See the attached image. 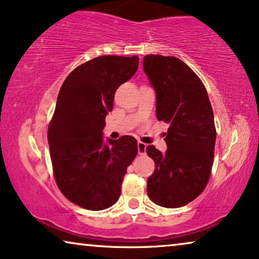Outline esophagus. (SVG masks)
Returning a JSON list of instances; mask_svg holds the SVG:
<instances>
[{
    "instance_id": "esophagus-1",
    "label": "esophagus",
    "mask_w": 259,
    "mask_h": 259,
    "mask_svg": "<svg viewBox=\"0 0 259 259\" xmlns=\"http://www.w3.org/2000/svg\"><path fill=\"white\" fill-rule=\"evenodd\" d=\"M146 147H147L146 144L139 141V143H138V153H139L140 155H144L145 153H146Z\"/></svg>"
}]
</instances>
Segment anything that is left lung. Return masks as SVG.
<instances>
[{
	"label": "left lung",
	"mask_w": 259,
	"mask_h": 259,
	"mask_svg": "<svg viewBox=\"0 0 259 259\" xmlns=\"http://www.w3.org/2000/svg\"><path fill=\"white\" fill-rule=\"evenodd\" d=\"M143 67L155 92L157 119L168 123L161 153L146 147L155 169L147 194L159 206L182 207L203 192L211 175L215 127L207 92L197 74L175 56L146 55Z\"/></svg>",
	"instance_id": "1"
}]
</instances>
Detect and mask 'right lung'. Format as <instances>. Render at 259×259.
<instances>
[{
    "instance_id": "right-lung-1",
    "label": "right lung",
    "mask_w": 259,
    "mask_h": 259,
    "mask_svg": "<svg viewBox=\"0 0 259 259\" xmlns=\"http://www.w3.org/2000/svg\"><path fill=\"white\" fill-rule=\"evenodd\" d=\"M138 66L136 55L99 56L76 67L59 92L48 127L53 171L63 196L87 210L116 203L126 169L138 153L136 138L105 140L102 136L115 91Z\"/></svg>"
}]
</instances>
